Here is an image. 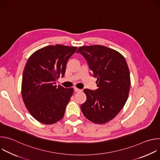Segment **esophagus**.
I'll return each instance as SVG.
<instances>
[{
	"mask_svg": "<svg viewBox=\"0 0 160 160\" xmlns=\"http://www.w3.org/2000/svg\"><path fill=\"white\" fill-rule=\"evenodd\" d=\"M74 90H75V92H80V91H81L82 90L80 89V88H78L77 87H74Z\"/></svg>",
	"mask_w": 160,
	"mask_h": 160,
	"instance_id": "obj_1",
	"label": "esophagus"
}]
</instances>
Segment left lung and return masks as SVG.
<instances>
[{
	"label": "left lung",
	"mask_w": 160,
	"mask_h": 160,
	"mask_svg": "<svg viewBox=\"0 0 160 160\" xmlns=\"http://www.w3.org/2000/svg\"><path fill=\"white\" fill-rule=\"evenodd\" d=\"M86 59L98 88H85L86 101L81 110L90 122L106 123L115 118L123 108L130 87V72L123 56L101 45L81 46L77 51Z\"/></svg>",
	"instance_id": "left-lung-1"
}]
</instances>
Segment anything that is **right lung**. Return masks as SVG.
Listing matches in <instances>:
<instances>
[{"instance_id":"obj_1","label":"right lung","mask_w":160,"mask_h":160,"mask_svg":"<svg viewBox=\"0 0 160 160\" xmlns=\"http://www.w3.org/2000/svg\"><path fill=\"white\" fill-rule=\"evenodd\" d=\"M77 47L57 44L40 49L28 59L22 73L21 94L32 116L40 123L51 125L61 120L73 88L56 85L63 77L67 61Z\"/></svg>"}]
</instances>
